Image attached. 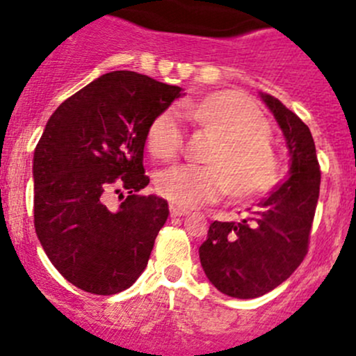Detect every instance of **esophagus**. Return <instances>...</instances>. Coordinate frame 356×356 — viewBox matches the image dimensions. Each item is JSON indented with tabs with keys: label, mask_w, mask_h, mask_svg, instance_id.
Returning <instances> with one entry per match:
<instances>
[{
	"label": "esophagus",
	"mask_w": 356,
	"mask_h": 356,
	"mask_svg": "<svg viewBox=\"0 0 356 356\" xmlns=\"http://www.w3.org/2000/svg\"><path fill=\"white\" fill-rule=\"evenodd\" d=\"M189 209L188 208H182V207H177V204H170V215L172 216H184V215H189Z\"/></svg>",
	"instance_id": "1"
}]
</instances>
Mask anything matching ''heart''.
<instances>
[{"label": "heart", "instance_id": "obj_1", "mask_svg": "<svg viewBox=\"0 0 356 356\" xmlns=\"http://www.w3.org/2000/svg\"><path fill=\"white\" fill-rule=\"evenodd\" d=\"M200 126L218 136L208 165H174L155 179L156 191L170 203L196 208L230 193L252 200L269 191L280 175L278 156L269 126L257 104L244 93L216 92L189 109ZM182 147V134L170 112L156 115L147 133V148L160 160L172 159Z\"/></svg>", "mask_w": 356, "mask_h": 356}]
</instances>
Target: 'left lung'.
Returning <instances> with one entry per match:
<instances>
[{
    "label": "left lung",
    "mask_w": 356,
    "mask_h": 356,
    "mask_svg": "<svg viewBox=\"0 0 356 356\" xmlns=\"http://www.w3.org/2000/svg\"><path fill=\"white\" fill-rule=\"evenodd\" d=\"M259 95L285 136L290 177L238 222L209 225L201 266L216 290L234 298L261 297L300 266L319 200L321 170L309 126L273 95Z\"/></svg>",
    "instance_id": "left-lung-1"
}]
</instances>
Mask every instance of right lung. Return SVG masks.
<instances>
[{
  "label": "right lung",
  "mask_w": 356,
  "mask_h": 356,
  "mask_svg": "<svg viewBox=\"0 0 356 356\" xmlns=\"http://www.w3.org/2000/svg\"><path fill=\"white\" fill-rule=\"evenodd\" d=\"M179 97L181 87L112 71L47 121L33 152V225L54 268L80 290L119 293L147 268L168 204L138 194L149 182L143 149L153 119ZM115 185L129 196L111 210L105 193Z\"/></svg>",
  "instance_id": "right-lung-1"
}]
</instances>
